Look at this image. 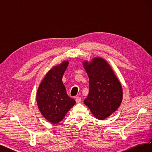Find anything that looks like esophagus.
I'll list each match as a JSON object with an SVG mask.
<instances>
[{
  "mask_svg": "<svg viewBox=\"0 0 152 152\" xmlns=\"http://www.w3.org/2000/svg\"><path fill=\"white\" fill-rule=\"evenodd\" d=\"M75 101H76V102L77 103H80L81 102V98L80 97H77L75 98Z\"/></svg>",
  "mask_w": 152,
  "mask_h": 152,
  "instance_id": "esophagus-1",
  "label": "esophagus"
}]
</instances>
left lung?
Instances as JSON below:
<instances>
[{
	"label": "left lung",
	"mask_w": 152,
	"mask_h": 152,
	"mask_svg": "<svg viewBox=\"0 0 152 152\" xmlns=\"http://www.w3.org/2000/svg\"><path fill=\"white\" fill-rule=\"evenodd\" d=\"M89 79V92L84 101L94 115L103 120L119 107L122 99L120 82L103 59L94 58L84 63Z\"/></svg>",
	"instance_id": "left-lung-1"
}]
</instances>
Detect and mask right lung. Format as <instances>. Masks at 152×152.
Here are the masks:
<instances>
[{
	"label": "right lung",
	"mask_w": 152,
	"mask_h": 152,
	"mask_svg": "<svg viewBox=\"0 0 152 152\" xmlns=\"http://www.w3.org/2000/svg\"><path fill=\"white\" fill-rule=\"evenodd\" d=\"M68 62L53 68L45 75L37 93V102L42 115L53 124L61 121L75 101L67 95L62 82Z\"/></svg>",
	"instance_id": "add662e5"
}]
</instances>
